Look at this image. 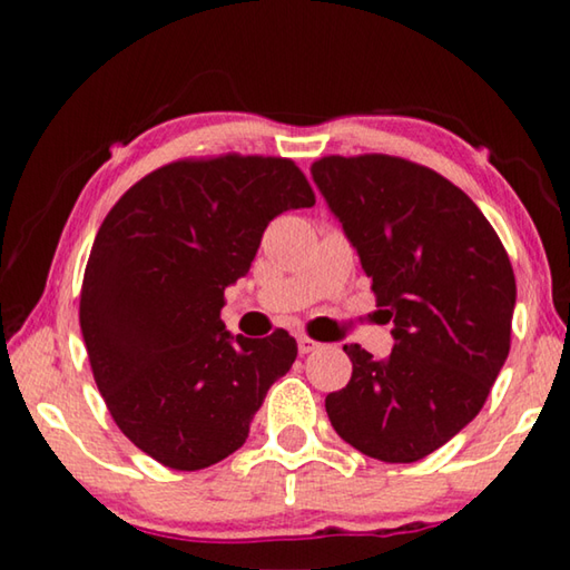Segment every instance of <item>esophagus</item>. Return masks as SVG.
<instances>
[{
    "mask_svg": "<svg viewBox=\"0 0 570 570\" xmlns=\"http://www.w3.org/2000/svg\"><path fill=\"white\" fill-rule=\"evenodd\" d=\"M314 350H320V344H316L314 340H308V336H298V354H308Z\"/></svg>",
    "mask_w": 570,
    "mask_h": 570,
    "instance_id": "obj_1",
    "label": "esophagus"
}]
</instances>
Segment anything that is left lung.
Wrapping results in <instances>:
<instances>
[{
  "mask_svg": "<svg viewBox=\"0 0 570 570\" xmlns=\"http://www.w3.org/2000/svg\"><path fill=\"white\" fill-rule=\"evenodd\" d=\"M312 178L372 278L394 350L344 344L352 380L326 394L344 442L417 462L485 404L510 352L515 276L493 226L440 173L394 156H330Z\"/></svg>",
  "mask_w": 570,
  "mask_h": 570,
  "instance_id": "obj_1",
  "label": "left lung"
}]
</instances>
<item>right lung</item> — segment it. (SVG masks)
<instances>
[{
    "instance_id": "1",
    "label": "right lung",
    "mask_w": 570,
    "mask_h": 570,
    "mask_svg": "<svg viewBox=\"0 0 570 570\" xmlns=\"http://www.w3.org/2000/svg\"><path fill=\"white\" fill-rule=\"evenodd\" d=\"M314 206L292 160H178L135 183L95 236L80 330L112 420L173 470L236 452L296 340L230 334L224 292L248 274L266 226Z\"/></svg>"
}]
</instances>
